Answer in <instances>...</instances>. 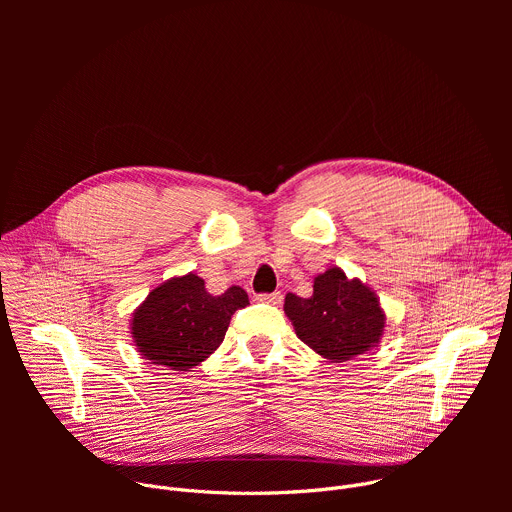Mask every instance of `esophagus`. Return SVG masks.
Here are the masks:
<instances>
[{
  "label": "esophagus",
  "instance_id": "obj_1",
  "mask_svg": "<svg viewBox=\"0 0 512 512\" xmlns=\"http://www.w3.org/2000/svg\"><path fill=\"white\" fill-rule=\"evenodd\" d=\"M281 298H283V296L279 294V291H273V294H259V296H257V302L277 306V304H281Z\"/></svg>",
  "mask_w": 512,
  "mask_h": 512
}]
</instances>
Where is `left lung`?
<instances>
[{
    "mask_svg": "<svg viewBox=\"0 0 512 512\" xmlns=\"http://www.w3.org/2000/svg\"><path fill=\"white\" fill-rule=\"evenodd\" d=\"M285 316L298 338L330 362H346L375 348L387 316L375 291L360 279H348L340 267L314 277V294H287Z\"/></svg>",
    "mask_w": 512,
    "mask_h": 512,
    "instance_id": "left-lung-1",
    "label": "left lung"
}]
</instances>
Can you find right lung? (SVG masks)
I'll use <instances>...</instances> for the list:
<instances>
[{
	"mask_svg": "<svg viewBox=\"0 0 512 512\" xmlns=\"http://www.w3.org/2000/svg\"><path fill=\"white\" fill-rule=\"evenodd\" d=\"M249 304L239 285L212 296L196 273L170 277L131 316L137 352L158 367L190 371L225 340L231 316Z\"/></svg>",
	"mask_w": 512,
	"mask_h": 512,
	"instance_id": "1",
	"label": "right lung"
}]
</instances>
